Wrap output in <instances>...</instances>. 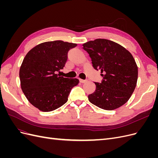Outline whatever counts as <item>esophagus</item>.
I'll return each instance as SVG.
<instances>
[{
	"mask_svg": "<svg viewBox=\"0 0 158 158\" xmlns=\"http://www.w3.org/2000/svg\"><path fill=\"white\" fill-rule=\"evenodd\" d=\"M80 83H85L87 82V80H82V79H80Z\"/></svg>",
	"mask_w": 158,
	"mask_h": 158,
	"instance_id": "34e87169",
	"label": "esophagus"
}]
</instances>
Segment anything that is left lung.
<instances>
[{"instance_id":"left-lung-1","label":"left lung","mask_w":158,"mask_h":158,"mask_svg":"<svg viewBox=\"0 0 158 158\" xmlns=\"http://www.w3.org/2000/svg\"><path fill=\"white\" fill-rule=\"evenodd\" d=\"M94 69L101 71V83L94 82L95 92L89 101L105 110H114L128 102L135 90L138 66L131 53L117 43L96 39L83 44Z\"/></svg>"}]
</instances>
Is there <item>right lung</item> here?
Listing matches in <instances>:
<instances>
[{"mask_svg":"<svg viewBox=\"0 0 158 158\" xmlns=\"http://www.w3.org/2000/svg\"><path fill=\"white\" fill-rule=\"evenodd\" d=\"M77 46L63 41H47L27 52L20 69L21 88L30 103L44 112L54 111L66 103L77 78H67L57 74L63 69L68 52Z\"/></svg>","mask_w":158,"mask_h":158,"instance_id":"1","label":"right lung"}]
</instances>
